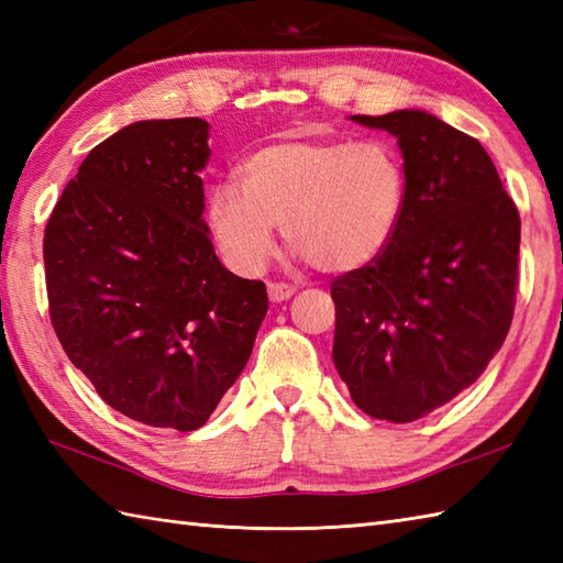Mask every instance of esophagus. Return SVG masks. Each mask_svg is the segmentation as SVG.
<instances>
[{
    "label": "esophagus",
    "mask_w": 563,
    "mask_h": 563,
    "mask_svg": "<svg viewBox=\"0 0 563 563\" xmlns=\"http://www.w3.org/2000/svg\"><path fill=\"white\" fill-rule=\"evenodd\" d=\"M297 292L295 285L288 283H268V297L271 302H285L290 300V297Z\"/></svg>",
    "instance_id": "34e87169"
}]
</instances>
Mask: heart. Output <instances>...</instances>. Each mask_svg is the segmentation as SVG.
Here are the masks:
<instances>
[{
  "label": "heart",
  "mask_w": 563,
  "mask_h": 563,
  "mask_svg": "<svg viewBox=\"0 0 563 563\" xmlns=\"http://www.w3.org/2000/svg\"><path fill=\"white\" fill-rule=\"evenodd\" d=\"M236 184L208 196L214 244L232 268L256 273L285 242L319 271L351 273L375 263L397 236L409 178L387 140H278L239 164Z\"/></svg>",
  "instance_id": "obj_1"
}]
</instances>
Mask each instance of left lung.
Here are the masks:
<instances>
[{"mask_svg":"<svg viewBox=\"0 0 563 563\" xmlns=\"http://www.w3.org/2000/svg\"><path fill=\"white\" fill-rule=\"evenodd\" d=\"M397 137L409 198L375 263L331 283L333 363L357 409L411 423L474 385L504 345L520 214L479 140L426 111L353 115Z\"/></svg>","mask_w":563,"mask_h":563,"instance_id":"obj_1","label":"left lung"}]
</instances>
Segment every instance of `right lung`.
Listing matches in <instances>:
<instances>
[{"label": "right lung", "instance_id": "obj_1", "mask_svg": "<svg viewBox=\"0 0 563 563\" xmlns=\"http://www.w3.org/2000/svg\"><path fill=\"white\" fill-rule=\"evenodd\" d=\"M210 125L140 121L81 162L45 224L51 321L115 411L154 428L208 421L254 349L266 285L214 254L202 220Z\"/></svg>", "mask_w": 563, "mask_h": 563}]
</instances>
